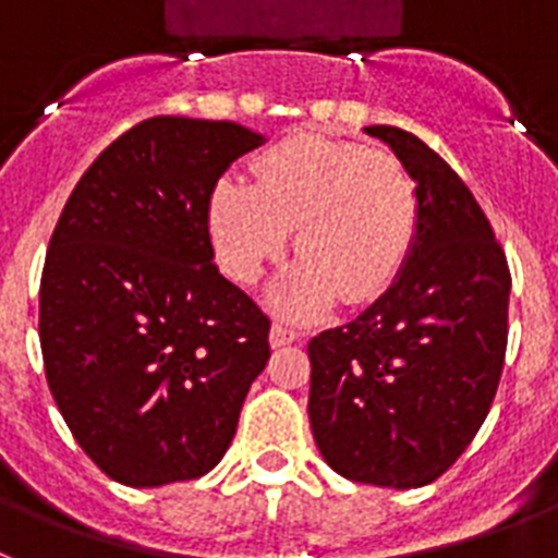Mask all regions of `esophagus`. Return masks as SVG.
I'll return each mask as SVG.
<instances>
[{
	"mask_svg": "<svg viewBox=\"0 0 558 558\" xmlns=\"http://www.w3.org/2000/svg\"><path fill=\"white\" fill-rule=\"evenodd\" d=\"M298 340H301V335H298L294 329H287V326H280V323H275V326H271V331H269L271 349H283V345H292V343H298Z\"/></svg>",
	"mask_w": 558,
	"mask_h": 558,
	"instance_id": "esophagus-1",
	"label": "esophagus"
}]
</instances>
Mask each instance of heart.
Listing matches in <instances>:
<instances>
[{
	"instance_id": "obj_1",
	"label": "heart",
	"mask_w": 558,
	"mask_h": 558,
	"mask_svg": "<svg viewBox=\"0 0 558 558\" xmlns=\"http://www.w3.org/2000/svg\"><path fill=\"white\" fill-rule=\"evenodd\" d=\"M255 184L215 181L207 229L218 266L235 283H257L289 246L301 260L269 289L287 320L323 315L337 298H380L409 260L420 227V192L409 167L388 149L294 133L252 163Z\"/></svg>"
}]
</instances>
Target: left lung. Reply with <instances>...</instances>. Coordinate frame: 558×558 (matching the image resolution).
<instances>
[{"label": "left lung", "mask_w": 558, "mask_h": 558, "mask_svg": "<svg viewBox=\"0 0 558 558\" xmlns=\"http://www.w3.org/2000/svg\"><path fill=\"white\" fill-rule=\"evenodd\" d=\"M409 167L420 227L397 280L357 320L308 343V423L345 480L423 488L442 476L494 402L508 345L510 271L462 178L416 135L366 128Z\"/></svg>", "instance_id": "8db88e82"}]
</instances>
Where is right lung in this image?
Masks as SVG:
<instances>
[{"label": "right lung", "mask_w": 558, "mask_h": 558, "mask_svg": "<svg viewBox=\"0 0 558 558\" xmlns=\"http://www.w3.org/2000/svg\"><path fill=\"white\" fill-rule=\"evenodd\" d=\"M260 133L156 116L70 192L39 289L50 395L110 480H198L227 453L269 360V317L213 264L207 201Z\"/></svg>", "instance_id": "right-lung-1"}]
</instances>
